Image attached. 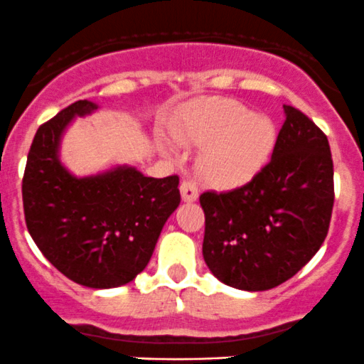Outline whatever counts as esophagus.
Here are the masks:
<instances>
[{
  "label": "esophagus",
  "instance_id": "esophagus-1",
  "mask_svg": "<svg viewBox=\"0 0 364 364\" xmlns=\"http://www.w3.org/2000/svg\"><path fill=\"white\" fill-rule=\"evenodd\" d=\"M181 194H182V199L186 203L196 201V199H198V196H199L198 187H196L194 183H191V182H182L181 183Z\"/></svg>",
  "mask_w": 364,
  "mask_h": 364
}]
</instances>
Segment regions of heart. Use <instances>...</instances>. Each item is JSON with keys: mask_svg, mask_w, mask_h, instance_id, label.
<instances>
[{"mask_svg": "<svg viewBox=\"0 0 364 364\" xmlns=\"http://www.w3.org/2000/svg\"><path fill=\"white\" fill-rule=\"evenodd\" d=\"M181 144L201 148L198 171L215 189L246 186L270 161L277 146L275 124L264 115H252L235 100H208L196 103L171 129ZM160 149L177 156V148L160 137Z\"/></svg>", "mask_w": 364, "mask_h": 364, "instance_id": "b5f03b06", "label": "heart"}]
</instances>
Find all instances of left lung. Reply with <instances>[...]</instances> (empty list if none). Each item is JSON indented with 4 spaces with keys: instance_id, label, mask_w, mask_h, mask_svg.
I'll return each mask as SVG.
<instances>
[{
    "instance_id": "1",
    "label": "left lung",
    "mask_w": 364,
    "mask_h": 364,
    "mask_svg": "<svg viewBox=\"0 0 364 364\" xmlns=\"http://www.w3.org/2000/svg\"><path fill=\"white\" fill-rule=\"evenodd\" d=\"M284 109L270 163L246 186L199 196L204 261L216 279L242 291L284 284L328 234L336 196L328 139L303 112Z\"/></svg>"
}]
</instances>
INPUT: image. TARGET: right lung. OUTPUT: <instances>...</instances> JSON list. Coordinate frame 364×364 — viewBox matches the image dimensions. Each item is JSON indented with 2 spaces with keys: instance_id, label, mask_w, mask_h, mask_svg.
<instances>
[{
  "instance_id": "1",
  "label": "right lung",
  "mask_w": 364,
  "mask_h": 364,
  "mask_svg": "<svg viewBox=\"0 0 364 364\" xmlns=\"http://www.w3.org/2000/svg\"><path fill=\"white\" fill-rule=\"evenodd\" d=\"M97 106L80 100L36 132L22 178L23 215L36 246L75 284L112 289L146 268L181 204L178 177H144L132 166L77 178L60 163V139Z\"/></svg>"
}]
</instances>
